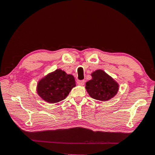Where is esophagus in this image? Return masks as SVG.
<instances>
[{"label":"esophagus","mask_w":155,"mask_h":155,"mask_svg":"<svg viewBox=\"0 0 155 155\" xmlns=\"http://www.w3.org/2000/svg\"><path fill=\"white\" fill-rule=\"evenodd\" d=\"M85 83V81L84 80H80V81H77V84L78 85H83Z\"/></svg>","instance_id":"34e87169"}]
</instances>
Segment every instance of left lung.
I'll list each match as a JSON object with an SVG mask.
<instances>
[{"instance_id":"left-lung-1","label":"left lung","mask_w":155,"mask_h":155,"mask_svg":"<svg viewBox=\"0 0 155 155\" xmlns=\"http://www.w3.org/2000/svg\"><path fill=\"white\" fill-rule=\"evenodd\" d=\"M91 76L92 79L85 84L90 97L101 101H107L116 96L119 85L111 76L101 69L91 73Z\"/></svg>"}]
</instances>
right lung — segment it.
I'll return each mask as SVG.
<instances>
[{
  "mask_svg": "<svg viewBox=\"0 0 155 155\" xmlns=\"http://www.w3.org/2000/svg\"><path fill=\"white\" fill-rule=\"evenodd\" d=\"M76 86L74 77L61 69L48 73L38 81L36 92L43 101L56 104L64 100Z\"/></svg>",
  "mask_w": 155,
  "mask_h": 155,
  "instance_id": "add662e5",
  "label": "right lung"
}]
</instances>
